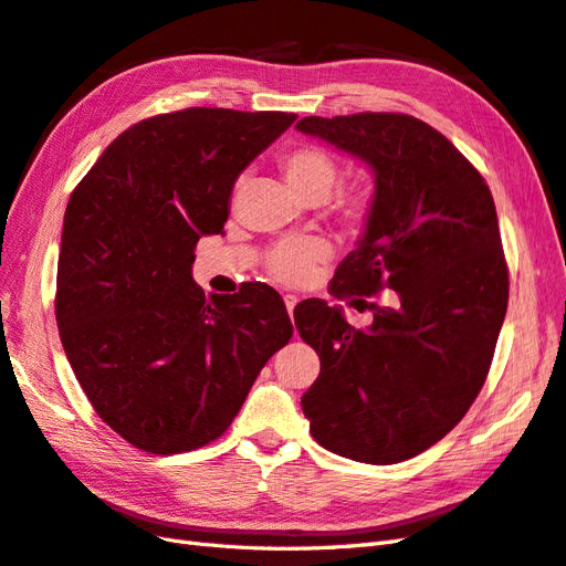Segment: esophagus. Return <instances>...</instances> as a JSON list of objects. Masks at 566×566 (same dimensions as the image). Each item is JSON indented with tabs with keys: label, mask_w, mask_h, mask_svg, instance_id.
I'll return each instance as SVG.
<instances>
[{
	"label": "esophagus",
	"mask_w": 566,
	"mask_h": 566,
	"mask_svg": "<svg viewBox=\"0 0 566 566\" xmlns=\"http://www.w3.org/2000/svg\"><path fill=\"white\" fill-rule=\"evenodd\" d=\"M284 303H286V311H289V315H294V308H296V303H298V296H294V294H286V296H284Z\"/></svg>",
	"instance_id": "esophagus-1"
}]
</instances>
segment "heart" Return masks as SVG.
Returning a JSON list of instances; mask_svg holds the SVG:
<instances>
[{"label":"heart","instance_id":"heart-1","mask_svg":"<svg viewBox=\"0 0 566 566\" xmlns=\"http://www.w3.org/2000/svg\"><path fill=\"white\" fill-rule=\"evenodd\" d=\"M280 169L286 184L306 200H325L339 181V165L321 145L301 143L280 155ZM332 214L352 234H360L375 217V193L368 186L344 188L332 198ZM335 253L321 237L282 241L268 255L265 270L274 282L286 286L308 284L321 265Z\"/></svg>","mask_w":566,"mask_h":566}]
</instances>
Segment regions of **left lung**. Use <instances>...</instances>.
<instances>
[{
  "label": "left lung",
  "instance_id": "1",
  "mask_svg": "<svg viewBox=\"0 0 566 566\" xmlns=\"http://www.w3.org/2000/svg\"><path fill=\"white\" fill-rule=\"evenodd\" d=\"M298 132L375 171V217L332 277V294L373 311L352 327L323 301L296 306L321 375L301 397L317 444L387 467L426 452L485 385L510 301L490 188L440 132L411 114L303 117ZM392 287L389 304H373Z\"/></svg>",
  "mask_w": 566,
  "mask_h": 566
}]
</instances>
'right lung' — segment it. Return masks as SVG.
<instances>
[{
    "mask_svg": "<svg viewBox=\"0 0 566 566\" xmlns=\"http://www.w3.org/2000/svg\"><path fill=\"white\" fill-rule=\"evenodd\" d=\"M289 112L188 107L126 128L64 212L54 315L97 416L150 454L210 444L292 339L282 296H210L196 243L220 234L241 169L294 124Z\"/></svg>",
    "mask_w": 566,
    "mask_h": 566,
    "instance_id": "obj_1",
    "label": "right lung"
}]
</instances>
